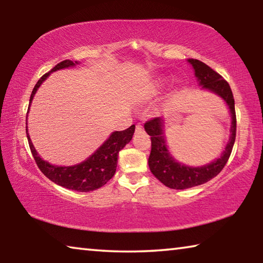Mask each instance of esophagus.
I'll return each mask as SVG.
<instances>
[{
  "mask_svg": "<svg viewBox=\"0 0 263 263\" xmlns=\"http://www.w3.org/2000/svg\"><path fill=\"white\" fill-rule=\"evenodd\" d=\"M142 131H144V127H142L141 124H138V125L136 126V132H137V133H140V132H142Z\"/></svg>",
  "mask_w": 263,
  "mask_h": 263,
  "instance_id": "34e87169",
  "label": "esophagus"
}]
</instances>
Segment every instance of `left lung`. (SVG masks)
<instances>
[{
    "label": "left lung",
    "mask_w": 263,
    "mask_h": 263,
    "mask_svg": "<svg viewBox=\"0 0 263 263\" xmlns=\"http://www.w3.org/2000/svg\"><path fill=\"white\" fill-rule=\"evenodd\" d=\"M195 69V75L198 79L199 84L203 88L209 89L224 99L228 103L231 116H232V125H231V137L222 152L221 157L216 161L203 167H188L176 162L167 149L166 141L162 133L163 121L160 117L149 119L145 123V130L151 136V154L148 158V166L152 174L157 179L171 189H186L191 186L206 183L213 177H216L225 167L226 162L232 153V148L237 135V116L234 109V99L230 84L220 74L215 72L211 67L197 59L188 60Z\"/></svg>",
    "instance_id": "left-lung-1"
}]
</instances>
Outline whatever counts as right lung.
<instances>
[{
  "label": "right lung",
  "mask_w": 263,
  "mask_h": 263,
  "mask_svg": "<svg viewBox=\"0 0 263 263\" xmlns=\"http://www.w3.org/2000/svg\"><path fill=\"white\" fill-rule=\"evenodd\" d=\"M77 64V61L73 62L70 60H64L55 65L50 72L44 74L43 77L38 80V82L35 83L33 90L31 92L30 104L35 94V91H37V89L48 75L52 72H55L58 69L70 67V66H74ZM135 125H131L124 131L114 132L112 135L109 137V139L106 140L90 158H88L86 161L70 167H58L44 161V160L37 154V152H35L32 142L30 140L28 128H26V137H28L29 146L34 161L37 163L38 168L41 169V172L47 177V179H50L58 185L64 186V188L75 191H82V193H88V191H92L101 188V186H103L110 179H112V176L116 173V167H117V158L119 151H121L127 142H130L133 133H135Z\"/></svg>",
  "instance_id": "add662e5"
}]
</instances>
